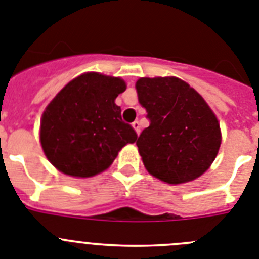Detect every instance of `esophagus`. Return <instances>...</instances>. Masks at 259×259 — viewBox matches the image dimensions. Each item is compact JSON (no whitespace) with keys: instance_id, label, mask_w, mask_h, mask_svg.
<instances>
[{"instance_id":"1","label":"esophagus","mask_w":259,"mask_h":259,"mask_svg":"<svg viewBox=\"0 0 259 259\" xmlns=\"http://www.w3.org/2000/svg\"><path fill=\"white\" fill-rule=\"evenodd\" d=\"M132 127H134V130L136 131L137 135L140 134V123H139V120H135V122L132 123Z\"/></svg>"}]
</instances>
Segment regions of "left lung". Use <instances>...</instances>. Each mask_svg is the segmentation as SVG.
Segmentation results:
<instances>
[{
	"instance_id": "1",
	"label": "left lung",
	"mask_w": 259,
	"mask_h": 259,
	"mask_svg": "<svg viewBox=\"0 0 259 259\" xmlns=\"http://www.w3.org/2000/svg\"><path fill=\"white\" fill-rule=\"evenodd\" d=\"M136 91L150 120L136 141L148 172L168 184L197 179L211 166L222 143L212 110L179 77H141Z\"/></svg>"
}]
</instances>
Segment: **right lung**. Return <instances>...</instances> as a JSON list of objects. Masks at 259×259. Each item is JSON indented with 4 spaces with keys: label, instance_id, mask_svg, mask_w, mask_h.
I'll list each match as a JSON object with an SVG mask.
<instances>
[{
    "label": "right lung",
    "instance_id": "obj_1",
    "mask_svg": "<svg viewBox=\"0 0 259 259\" xmlns=\"http://www.w3.org/2000/svg\"><path fill=\"white\" fill-rule=\"evenodd\" d=\"M124 91L120 77L85 72L53 98L41 116L40 141L57 170L91 178L109 168L119 150L137 140L115 104Z\"/></svg>",
    "mask_w": 259,
    "mask_h": 259
}]
</instances>
